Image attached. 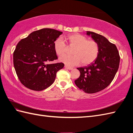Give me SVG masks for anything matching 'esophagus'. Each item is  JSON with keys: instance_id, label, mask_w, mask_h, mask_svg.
<instances>
[{"instance_id": "esophagus-1", "label": "esophagus", "mask_w": 133, "mask_h": 133, "mask_svg": "<svg viewBox=\"0 0 133 133\" xmlns=\"http://www.w3.org/2000/svg\"><path fill=\"white\" fill-rule=\"evenodd\" d=\"M64 67L66 69H69V70H72V69H73V68L69 67V66H68V65H65V66H64Z\"/></svg>"}]
</instances>
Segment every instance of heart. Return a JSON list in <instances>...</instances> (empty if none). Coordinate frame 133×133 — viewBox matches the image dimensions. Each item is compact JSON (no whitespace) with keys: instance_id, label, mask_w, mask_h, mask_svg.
I'll list each match as a JSON object with an SVG mask.
<instances>
[{"instance_id":"b5f03b06","label":"heart","mask_w":133,"mask_h":133,"mask_svg":"<svg viewBox=\"0 0 133 133\" xmlns=\"http://www.w3.org/2000/svg\"><path fill=\"white\" fill-rule=\"evenodd\" d=\"M69 46L74 47L72 56L63 55L59 58L61 63L69 66H74L82 63L83 65H89L94 61L98 57L99 47L94 40H88L86 36L80 34H73L66 38ZM54 50L59 56L65 53L66 46L61 38L54 42Z\"/></svg>"}]
</instances>
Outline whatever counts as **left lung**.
I'll return each instance as SVG.
<instances>
[{
	"label": "left lung",
	"mask_w": 133,
	"mask_h": 133,
	"mask_svg": "<svg viewBox=\"0 0 133 133\" xmlns=\"http://www.w3.org/2000/svg\"><path fill=\"white\" fill-rule=\"evenodd\" d=\"M86 34L98 43L99 54L89 65L77 68L80 76L74 82L85 92L93 94L102 91L112 82L118 70L120 57L116 45L104 36L92 31H87Z\"/></svg>",
	"instance_id": "1"
}]
</instances>
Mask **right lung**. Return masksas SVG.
Instances as JSON below:
<instances>
[{
    "label": "right lung",
    "mask_w": 133,
    "mask_h": 133,
    "mask_svg": "<svg viewBox=\"0 0 133 133\" xmlns=\"http://www.w3.org/2000/svg\"><path fill=\"white\" fill-rule=\"evenodd\" d=\"M63 32L44 28L32 32L18 42L14 52V64L21 83L34 91H42L55 80L63 63L48 64L57 59L54 42Z\"/></svg>",
    "instance_id": "right-lung-1"
}]
</instances>
